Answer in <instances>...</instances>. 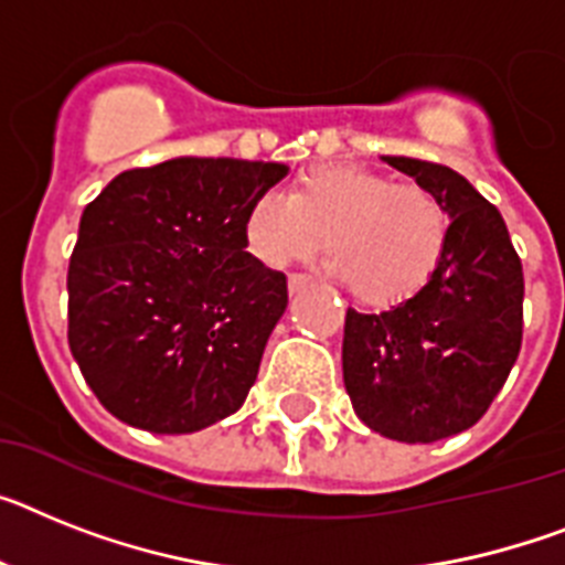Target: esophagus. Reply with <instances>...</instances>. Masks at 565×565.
<instances>
[{"mask_svg": "<svg viewBox=\"0 0 565 565\" xmlns=\"http://www.w3.org/2000/svg\"><path fill=\"white\" fill-rule=\"evenodd\" d=\"M310 284H312L310 275L292 273V275H290V281H287V287H290V292H301V290H305V287H310Z\"/></svg>", "mask_w": 565, "mask_h": 565, "instance_id": "obj_1", "label": "esophagus"}]
</instances>
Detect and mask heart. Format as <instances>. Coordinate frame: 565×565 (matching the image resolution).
<instances>
[{
  "mask_svg": "<svg viewBox=\"0 0 565 565\" xmlns=\"http://www.w3.org/2000/svg\"><path fill=\"white\" fill-rule=\"evenodd\" d=\"M249 253L273 269L324 253L330 273L364 305H396L430 281L448 244V210L419 183L355 166H319L290 201L258 194L244 217Z\"/></svg>",
  "mask_w": 565,
  "mask_h": 565,
  "instance_id": "obj_1",
  "label": "heart"
}]
</instances>
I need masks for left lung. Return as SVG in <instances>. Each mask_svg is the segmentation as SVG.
I'll return each instance as SVG.
<instances>
[{
    "instance_id": "left-lung-1",
    "label": "left lung",
    "mask_w": 565,
    "mask_h": 565,
    "mask_svg": "<svg viewBox=\"0 0 565 565\" xmlns=\"http://www.w3.org/2000/svg\"><path fill=\"white\" fill-rule=\"evenodd\" d=\"M445 203L430 281L382 312L348 310L341 367L355 416L396 443H436L486 416L523 344V264L505 221L462 174L385 158Z\"/></svg>"
}]
</instances>
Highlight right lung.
Here are the masks:
<instances>
[{
    "mask_svg": "<svg viewBox=\"0 0 565 565\" xmlns=\"http://www.w3.org/2000/svg\"><path fill=\"white\" fill-rule=\"evenodd\" d=\"M284 163L174 158L117 174L85 206L68 264V344L126 425L194 434L244 405L287 275L246 253L244 217Z\"/></svg>",
    "mask_w": 565,
    "mask_h": 565,
    "instance_id": "right-lung-1",
    "label": "right lung"
}]
</instances>
